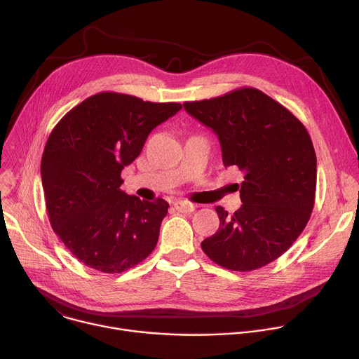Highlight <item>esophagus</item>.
Instances as JSON below:
<instances>
[{
    "label": "esophagus",
    "instance_id": "esophagus-1",
    "mask_svg": "<svg viewBox=\"0 0 359 359\" xmlns=\"http://www.w3.org/2000/svg\"><path fill=\"white\" fill-rule=\"evenodd\" d=\"M173 206L177 212H182V213H191L197 208L196 204H193L190 201H186V200H177V201L173 203Z\"/></svg>",
    "mask_w": 359,
    "mask_h": 359
}]
</instances>
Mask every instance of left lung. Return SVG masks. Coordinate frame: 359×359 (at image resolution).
<instances>
[{
    "label": "left lung",
    "instance_id": "1",
    "mask_svg": "<svg viewBox=\"0 0 359 359\" xmlns=\"http://www.w3.org/2000/svg\"><path fill=\"white\" fill-rule=\"evenodd\" d=\"M184 111L219 137L226 168L244 173L241 208H216L220 226L201 241L216 264L233 271L260 269L285 252L310 220L317 156L305 126L254 88L184 102Z\"/></svg>",
    "mask_w": 359,
    "mask_h": 359
}]
</instances>
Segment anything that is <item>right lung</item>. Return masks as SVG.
Returning <instances> with one entry per match:
<instances>
[{
	"mask_svg": "<svg viewBox=\"0 0 359 359\" xmlns=\"http://www.w3.org/2000/svg\"><path fill=\"white\" fill-rule=\"evenodd\" d=\"M182 109L132 95L100 92L71 109L50 132L41 177L50 226L85 266L122 273L155 250L169 203L121 190V173L149 133Z\"/></svg>",
	"mask_w": 359,
	"mask_h": 359,
	"instance_id": "right-lung-1",
	"label": "right lung"
}]
</instances>
